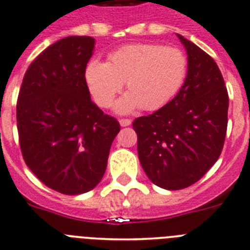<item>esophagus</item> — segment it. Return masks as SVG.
Returning <instances> with one entry per match:
<instances>
[{
  "label": "esophagus",
  "mask_w": 250,
  "mask_h": 250,
  "mask_svg": "<svg viewBox=\"0 0 250 250\" xmlns=\"http://www.w3.org/2000/svg\"><path fill=\"white\" fill-rule=\"evenodd\" d=\"M130 123H132V121L128 120V118H121L120 120V125H122V127H127V125H129Z\"/></svg>",
  "instance_id": "1"
}]
</instances>
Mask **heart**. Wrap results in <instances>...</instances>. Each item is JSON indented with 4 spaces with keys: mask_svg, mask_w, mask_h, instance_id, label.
Masks as SVG:
<instances>
[{
    "mask_svg": "<svg viewBox=\"0 0 250 250\" xmlns=\"http://www.w3.org/2000/svg\"><path fill=\"white\" fill-rule=\"evenodd\" d=\"M188 60L182 49L157 43H130L114 49L107 63L93 60L84 69L92 98L107 108L122 89L128 92L116 109L129 112L142 107L157 111L177 96L186 82Z\"/></svg>",
    "mask_w": 250,
    "mask_h": 250,
    "instance_id": "b5f03b06",
    "label": "heart"
}]
</instances>
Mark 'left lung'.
<instances>
[{"label": "left lung", "instance_id": "left-lung-1", "mask_svg": "<svg viewBox=\"0 0 250 250\" xmlns=\"http://www.w3.org/2000/svg\"><path fill=\"white\" fill-rule=\"evenodd\" d=\"M188 55L181 91L149 116L133 121L141 166L156 186L178 190L192 186L219 158L228 125V91L217 63L178 35Z\"/></svg>", "mask_w": 250, "mask_h": 250}]
</instances>
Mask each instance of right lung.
<instances>
[{"label":"right lung","instance_id":"right-lung-1","mask_svg":"<svg viewBox=\"0 0 250 250\" xmlns=\"http://www.w3.org/2000/svg\"><path fill=\"white\" fill-rule=\"evenodd\" d=\"M94 38L69 36L47 47L24 73L17 100V130L27 167L62 194L89 192L102 179L114 117L92 102L84 69Z\"/></svg>","mask_w":250,"mask_h":250}]
</instances>
